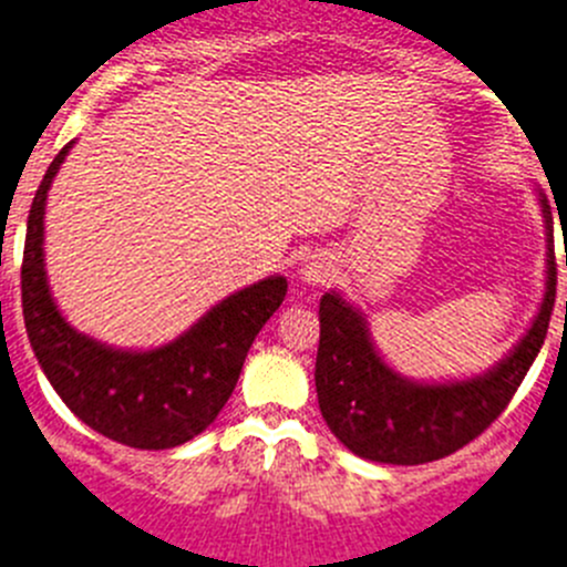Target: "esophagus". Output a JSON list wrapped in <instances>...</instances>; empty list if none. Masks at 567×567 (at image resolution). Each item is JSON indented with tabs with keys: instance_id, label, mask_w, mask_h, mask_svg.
Here are the masks:
<instances>
[{
	"instance_id": "1",
	"label": "esophagus",
	"mask_w": 567,
	"mask_h": 567,
	"mask_svg": "<svg viewBox=\"0 0 567 567\" xmlns=\"http://www.w3.org/2000/svg\"><path fill=\"white\" fill-rule=\"evenodd\" d=\"M331 272H334V261H331V256H326V252H311V256H306L303 264H300V278H303L306 284H311V287L326 284V280L331 278Z\"/></svg>"
}]
</instances>
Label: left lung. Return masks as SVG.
Segmentation results:
<instances>
[{
	"label": "left lung",
	"mask_w": 567,
	"mask_h": 567,
	"mask_svg": "<svg viewBox=\"0 0 567 567\" xmlns=\"http://www.w3.org/2000/svg\"><path fill=\"white\" fill-rule=\"evenodd\" d=\"M539 207L548 236L543 303L526 337L484 377L439 385L410 382L377 354L365 320L354 306L346 303L337 292H326L320 298L315 385L326 424L351 453L379 464H427L470 444L506 410L543 348L557 298L554 219L551 205L543 194Z\"/></svg>",
	"instance_id": "obj_1"
}]
</instances>
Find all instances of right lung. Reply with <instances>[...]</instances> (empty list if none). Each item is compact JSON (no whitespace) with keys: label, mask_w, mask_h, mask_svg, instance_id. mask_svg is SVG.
<instances>
[{"label":"right lung","mask_w":567,"mask_h":567,"mask_svg":"<svg viewBox=\"0 0 567 567\" xmlns=\"http://www.w3.org/2000/svg\"><path fill=\"white\" fill-rule=\"evenodd\" d=\"M70 148L66 143L50 163L28 216V340L50 385L83 424L134 450H171L199 435L225 408L249 346L287 298V278L272 275L230 295L185 334L152 351H121L81 334L61 318L44 272L47 190Z\"/></svg>","instance_id":"obj_1"}]
</instances>
